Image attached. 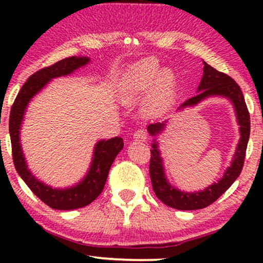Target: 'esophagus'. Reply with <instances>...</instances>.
<instances>
[{
	"instance_id": "34e87169",
	"label": "esophagus",
	"mask_w": 263,
	"mask_h": 263,
	"mask_svg": "<svg viewBox=\"0 0 263 263\" xmlns=\"http://www.w3.org/2000/svg\"><path fill=\"white\" fill-rule=\"evenodd\" d=\"M134 139L139 140V141H145L147 139V132L145 129H138V130L134 133Z\"/></svg>"
}]
</instances>
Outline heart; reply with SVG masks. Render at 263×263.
Masks as SVG:
<instances>
[{"mask_svg":"<svg viewBox=\"0 0 263 263\" xmlns=\"http://www.w3.org/2000/svg\"><path fill=\"white\" fill-rule=\"evenodd\" d=\"M122 89L127 98H138L148 92L146 97L147 110L158 111L172 99L176 81L170 70H163L159 64L143 61L124 74Z\"/></svg>","mask_w":263,"mask_h":263,"instance_id":"heart-1","label":"heart"}]
</instances>
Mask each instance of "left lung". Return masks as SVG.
I'll list each match as a JSON object with an SVG mask.
<instances>
[{"label":"left lung","mask_w":263,"mask_h":263,"mask_svg":"<svg viewBox=\"0 0 263 263\" xmlns=\"http://www.w3.org/2000/svg\"><path fill=\"white\" fill-rule=\"evenodd\" d=\"M203 77L200 82L199 88H197L200 92L197 93V96L185 100L179 106V109L185 106L196 105L201 100L211 96L226 97L235 105L237 120H238V123L240 125V140L235 156H233L231 166L226 170L222 178L218 183H214L213 185L208 186L203 192L199 193H183L168 184L166 178H165L163 163H161V158L159 156L157 143H153V149H151L149 176L154 193H156L158 199L166 204V206L181 211L201 210V208L210 206L232 185V183L236 181L243 168L247 146L250 135L249 110H248L242 89H240L238 84L231 77H229L228 74L221 73V71L217 70L206 62H203ZM164 127L165 122H161V123L157 122V123L148 125V132L151 135L154 136L163 130Z\"/></svg>","instance_id":"8db88e82"}]
</instances>
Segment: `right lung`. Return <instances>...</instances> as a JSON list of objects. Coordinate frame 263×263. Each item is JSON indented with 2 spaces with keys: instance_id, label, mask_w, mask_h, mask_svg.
Listing matches in <instances>:
<instances>
[{
  "instance_id": "right-lung-1",
  "label": "right lung",
  "mask_w": 263,
  "mask_h": 263,
  "mask_svg": "<svg viewBox=\"0 0 263 263\" xmlns=\"http://www.w3.org/2000/svg\"><path fill=\"white\" fill-rule=\"evenodd\" d=\"M88 61L89 59L87 57H68V59L61 60L51 66L42 68V69L35 71L21 87L15 100H14L12 109H10L9 134L10 142H12L14 166L28 188L34 193V195H37L43 202L53 210L70 211L75 210V208L85 207L93 202L102 194L111 165L124 145L123 139L118 138V136L106 140V141L105 140L99 141L96 145L95 157H93L88 175L86 176L80 184L66 190L52 189L43 184L27 170L19 142V129L27 103L52 78L70 74L79 67L85 66Z\"/></svg>"
}]
</instances>
